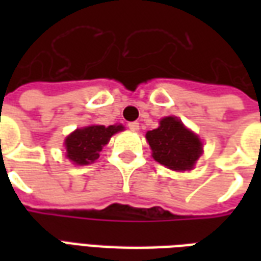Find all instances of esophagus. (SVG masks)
<instances>
[{"label":"esophagus","mask_w":261,"mask_h":261,"mask_svg":"<svg viewBox=\"0 0 261 261\" xmlns=\"http://www.w3.org/2000/svg\"><path fill=\"white\" fill-rule=\"evenodd\" d=\"M127 127H128L131 131H138L140 130V123H138V121H131V123L127 124Z\"/></svg>","instance_id":"esophagus-1"}]
</instances>
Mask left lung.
<instances>
[{
    "label": "left lung",
    "instance_id": "left-lung-1",
    "mask_svg": "<svg viewBox=\"0 0 261 261\" xmlns=\"http://www.w3.org/2000/svg\"><path fill=\"white\" fill-rule=\"evenodd\" d=\"M153 159L172 170H190L202 152V144L180 120L165 117L158 128L147 133Z\"/></svg>",
    "mask_w": 261,
    "mask_h": 261
}]
</instances>
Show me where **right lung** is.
Wrapping results in <instances>:
<instances>
[{
    "instance_id": "1",
    "label": "right lung",
    "mask_w": 261,
    "mask_h": 261,
    "mask_svg": "<svg viewBox=\"0 0 261 261\" xmlns=\"http://www.w3.org/2000/svg\"><path fill=\"white\" fill-rule=\"evenodd\" d=\"M121 130L123 125H89L75 130L65 140L67 158L76 165H89L95 162L110 137Z\"/></svg>"
}]
</instances>
